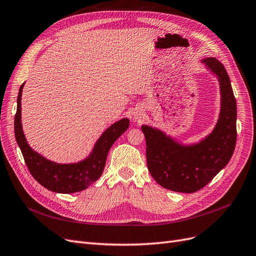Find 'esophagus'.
Here are the masks:
<instances>
[{
    "label": "esophagus",
    "mask_w": 256,
    "mask_h": 256,
    "mask_svg": "<svg viewBox=\"0 0 256 256\" xmlns=\"http://www.w3.org/2000/svg\"><path fill=\"white\" fill-rule=\"evenodd\" d=\"M135 116H136V118H139V114H135Z\"/></svg>",
    "instance_id": "34e87169"
}]
</instances>
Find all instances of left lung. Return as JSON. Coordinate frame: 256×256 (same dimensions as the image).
I'll return each instance as SVG.
<instances>
[{
  "label": "left lung",
  "mask_w": 256,
  "mask_h": 256,
  "mask_svg": "<svg viewBox=\"0 0 256 256\" xmlns=\"http://www.w3.org/2000/svg\"><path fill=\"white\" fill-rule=\"evenodd\" d=\"M220 82L221 112L212 133L199 144L183 146L160 130L142 126L146 164L153 178L164 188L196 192L216 176L232 158L236 138V100L224 66L215 58L204 60Z\"/></svg>",
  "instance_id": "left-lung-1"
}]
</instances>
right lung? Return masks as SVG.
I'll return each instance as SVG.
<instances>
[{"label":"right lung","mask_w":256,"mask_h":256,"mask_svg":"<svg viewBox=\"0 0 256 256\" xmlns=\"http://www.w3.org/2000/svg\"><path fill=\"white\" fill-rule=\"evenodd\" d=\"M23 86L24 84L19 89L17 100L14 136L30 174L40 185L54 192L72 194L84 190L101 176L107 154L114 142L128 130L130 124L128 119H122L107 128L98 140L92 155L86 160L72 164H56L32 151L24 137L21 124V96Z\"/></svg>","instance_id":"add662e5"}]
</instances>
